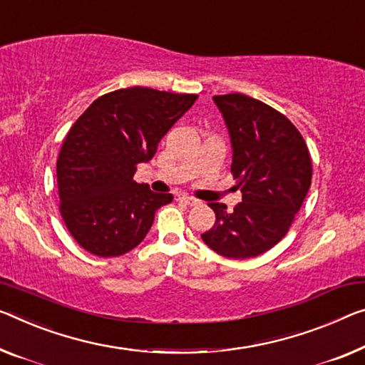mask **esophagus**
<instances>
[{
    "instance_id": "esophagus-1",
    "label": "esophagus",
    "mask_w": 365,
    "mask_h": 365,
    "mask_svg": "<svg viewBox=\"0 0 365 365\" xmlns=\"http://www.w3.org/2000/svg\"><path fill=\"white\" fill-rule=\"evenodd\" d=\"M179 200L184 202V204L189 205V207H194V205H199L200 204V200L194 199V197H187V195H181V197H179Z\"/></svg>"
}]
</instances>
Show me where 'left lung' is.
<instances>
[{
    "label": "left lung",
    "mask_w": 365,
    "mask_h": 365,
    "mask_svg": "<svg viewBox=\"0 0 365 365\" xmlns=\"http://www.w3.org/2000/svg\"><path fill=\"white\" fill-rule=\"evenodd\" d=\"M233 147L232 175L243 194L233 212L212 202L215 223L204 243L230 259L255 257L289 232L312 184V156L284 114L241 93L214 96Z\"/></svg>",
    "instance_id": "1"
}]
</instances>
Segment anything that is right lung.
Here are the masks:
<instances>
[{
	"label": "right lung",
	"mask_w": 365,
	"mask_h": 365,
	"mask_svg": "<svg viewBox=\"0 0 365 365\" xmlns=\"http://www.w3.org/2000/svg\"><path fill=\"white\" fill-rule=\"evenodd\" d=\"M197 94L133 86L99 96L78 117L57 160L60 214L78 245L99 257L128 253L173 200L133 181L137 165L195 103Z\"/></svg>",
	"instance_id": "1"
}]
</instances>
